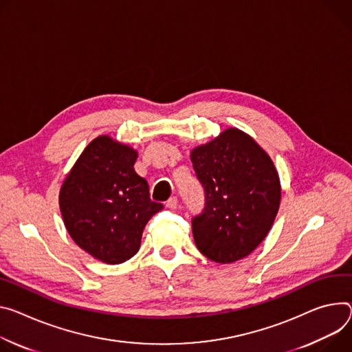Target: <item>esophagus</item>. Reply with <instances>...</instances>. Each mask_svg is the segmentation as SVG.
<instances>
[{
    "label": "esophagus",
    "mask_w": 352,
    "mask_h": 352,
    "mask_svg": "<svg viewBox=\"0 0 352 352\" xmlns=\"http://www.w3.org/2000/svg\"><path fill=\"white\" fill-rule=\"evenodd\" d=\"M166 206H167L168 209H177V206H178V199H177V197H171V198L167 201Z\"/></svg>",
    "instance_id": "obj_1"
}]
</instances>
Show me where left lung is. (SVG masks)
I'll return each mask as SVG.
<instances>
[{"label": "left lung", "instance_id": "left-lung-1", "mask_svg": "<svg viewBox=\"0 0 352 352\" xmlns=\"http://www.w3.org/2000/svg\"><path fill=\"white\" fill-rule=\"evenodd\" d=\"M205 189V209L192 219L198 250L230 264L267 237L280 204V182L271 157L247 133L230 127L190 151Z\"/></svg>", "mask_w": 352, "mask_h": 352}]
</instances>
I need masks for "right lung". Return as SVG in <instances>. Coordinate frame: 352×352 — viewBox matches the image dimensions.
<instances>
[{"instance_id": "add662e5", "label": "right lung", "mask_w": 352, "mask_h": 352, "mask_svg": "<svg viewBox=\"0 0 352 352\" xmlns=\"http://www.w3.org/2000/svg\"><path fill=\"white\" fill-rule=\"evenodd\" d=\"M138 151L109 136L94 139L61 185L58 205L78 247L107 264H120L139 251L142 234L162 204L133 166Z\"/></svg>"}]
</instances>
